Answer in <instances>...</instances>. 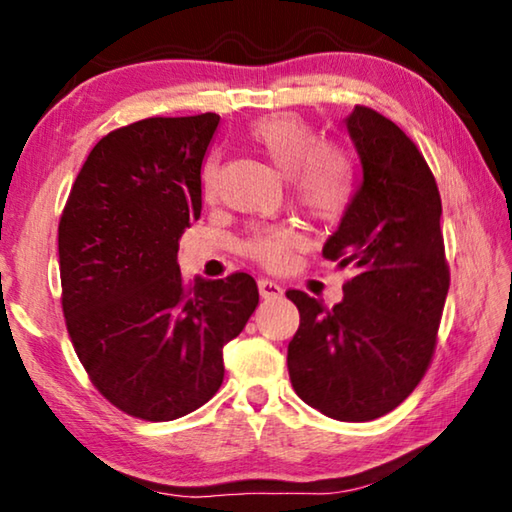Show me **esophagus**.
<instances>
[{
  "instance_id": "esophagus-1",
  "label": "esophagus",
  "mask_w": 512,
  "mask_h": 512,
  "mask_svg": "<svg viewBox=\"0 0 512 512\" xmlns=\"http://www.w3.org/2000/svg\"><path fill=\"white\" fill-rule=\"evenodd\" d=\"M257 287H259V296L266 298V300H271V298H280L282 293H284V289L280 287V284L273 282V280H259V282H257Z\"/></svg>"
}]
</instances>
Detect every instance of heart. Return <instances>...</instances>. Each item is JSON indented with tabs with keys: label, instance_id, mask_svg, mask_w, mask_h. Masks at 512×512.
Returning <instances> with one entry per match:
<instances>
[{
	"label": "heart",
	"instance_id": "1",
	"mask_svg": "<svg viewBox=\"0 0 512 512\" xmlns=\"http://www.w3.org/2000/svg\"><path fill=\"white\" fill-rule=\"evenodd\" d=\"M248 142L282 173L291 178V192L300 207L316 219H339L354 194L352 169L332 146L320 144L305 119L296 115H271L248 128ZM219 185V162L210 158L203 167V196L212 201ZM302 237L291 225H262L246 241V253L268 268L289 264Z\"/></svg>",
	"mask_w": 512,
	"mask_h": 512
}]
</instances>
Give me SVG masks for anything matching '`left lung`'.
Instances as JSON below:
<instances>
[{
	"instance_id": "8db88e82",
	"label": "left lung",
	"mask_w": 512,
	"mask_h": 512,
	"mask_svg": "<svg viewBox=\"0 0 512 512\" xmlns=\"http://www.w3.org/2000/svg\"><path fill=\"white\" fill-rule=\"evenodd\" d=\"M345 128L361 180L323 255L354 268L343 300L291 289L300 327L289 343L293 391L327 418L375 420L420 384L436 348L449 268L433 173L400 126L357 106Z\"/></svg>"
}]
</instances>
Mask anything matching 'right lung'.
<instances>
[{"label": "right lung", "instance_id": "obj_1", "mask_svg": "<svg viewBox=\"0 0 512 512\" xmlns=\"http://www.w3.org/2000/svg\"><path fill=\"white\" fill-rule=\"evenodd\" d=\"M219 115L151 117L108 133L58 225L67 332L99 393L169 422L219 391L223 348L259 302L248 273L185 282L178 239L201 216V167Z\"/></svg>", "mask_w": 512, "mask_h": 512}]
</instances>
